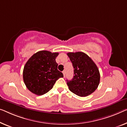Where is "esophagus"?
I'll return each instance as SVG.
<instances>
[{
    "mask_svg": "<svg viewBox=\"0 0 127 127\" xmlns=\"http://www.w3.org/2000/svg\"><path fill=\"white\" fill-rule=\"evenodd\" d=\"M63 72V73L64 76L65 77V71H63V72Z\"/></svg>",
    "mask_w": 127,
    "mask_h": 127,
    "instance_id": "34e87169",
    "label": "esophagus"
}]
</instances>
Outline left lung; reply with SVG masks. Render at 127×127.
Instances as JSON below:
<instances>
[{
  "label": "left lung",
  "instance_id": "obj_1",
  "mask_svg": "<svg viewBox=\"0 0 127 127\" xmlns=\"http://www.w3.org/2000/svg\"><path fill=\"white\" fill-rule=\"evenodd\" d=\"M67 55L74 68L73 79L67 80L69 90L81 97L90 95L97 88L100 83V72L97 65L84 52H68Z\"/></svg>",
  "mask_w": 127,
  "mask_h": 127
}]
</instances>
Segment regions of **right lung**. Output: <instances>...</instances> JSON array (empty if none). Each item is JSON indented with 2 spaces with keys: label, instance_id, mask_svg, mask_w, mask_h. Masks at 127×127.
Wrapping results in <instances>:
<instances>
[{
  "label": "right lung",
  "instance_id": "add662e5",
  "mask_svg": "<svg viewBox=\"0 0 127 127\" xmlns=\"http://www.w3.org/2000/svg\"><path fill=\"white\" fill-rule=\"evenodd\" d=\"M58 52L40 51L28 59L24 67L23 77L28 90L36 95H43L54 87L56 81L63 77L58 69L56 58Z\"/></svg>",
  "mask_w": 127,
  "mask_h": 127
}]
</instances>
